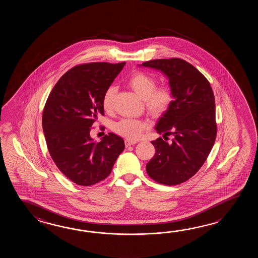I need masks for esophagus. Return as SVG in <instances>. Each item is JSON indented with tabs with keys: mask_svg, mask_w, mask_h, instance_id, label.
Instances as JSON below:
<instances>
[{
	"mask_svg": "<svg viewBox=\"0 0 258 258\" xmlns=\"http://www.w3.org/2000/svg\"><path fill=\"white\" fill-rule=\"evenodd\" d=\"M137 141H132V140H125V147H130V146H133V145H135V144H137Z\"/></svg>",
	"mask_w": 258,
	"mask_h": 258,
	"instance_id": "esophagus-1",
	"label": "esophagus"
}]
</instances>
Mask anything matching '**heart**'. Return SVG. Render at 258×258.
Returning a JSON list of instances; mask_svg holds the SVG:
<instances>
[{"label":"heart","mask_w":258,"mask_h":258,"mask_svg":"<svg viewBox=\"0 0 258 258\" xmlns=\"http://www.w3.org/2000/svg\"><path fill=\"white\" fill-rule=\"evenodd\" d=\"M129 86L144 99L148 113L153 117H160L170 109L173 101V95L167 86L156 88L155 77L145 72H137L129 78ZM115 88H107L102 97V106L106 111H110L113 104ZM148 127L147 122L137 119H122L117 121L113 130L116 134L129 140H136Z\"/></svg>","instance_id":"b5f03b06"}]
</instances>
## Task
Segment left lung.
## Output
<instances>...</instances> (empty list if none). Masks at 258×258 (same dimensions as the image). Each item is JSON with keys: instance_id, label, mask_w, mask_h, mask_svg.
<instances>
[{"instance_id": "1", "label": "left lung", "mask_w": 258, "mask_h": 258, "mask_svg": "<svg viewBox=\"0 0 258 258\" xmlns=\"http://www.w3.org/2000/svg\"><path fill=\"white\" fill-rule=\"evenodd\" d=\"M163 73L173 101L159 119L156 131L174 138L152 141L156 153L146 169L154 181L176 185L189 180L208 159L217 136L215 98L208 79L184 60L159 59L139 64Z\"/></svg>"}]
</instances>
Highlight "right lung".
Wrapping results in <instances>:
<instances>
[{
    "label": "right lung",
    "instance_id": "obj_1",
    "mask_svg": "<svg viewBox=\"0 0 258 258\" xmlns=\"http://www.w3.org/2000/svg\"><path fill=\"white\" fill-rule=\"evenodd\" d=\"M124 66L92 62L73 67L56 83L44 107L42 128L50 157L78 185L106 179L124 149L123 139L115 134L98 143L90 137L98 115H104L105 91Z\"/></svg>",
    "mask_w": 258,
    "mask_h": 258
}]
</instances>
